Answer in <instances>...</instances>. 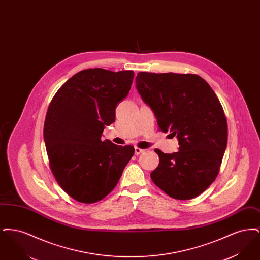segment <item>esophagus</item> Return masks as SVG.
Returning a JSON list of instances; mask_svg holds the SVG:
<instances>
[{"instance_id": "1", "label": "esophagus", "mask_w": 260, "mask_h": 260, "mask_svg": "<svg viewBox=\"0 0 260 260\" xmlns=\"http://www.w3.org/2000/svg\"><path fill=\"white\" fill-rule=\"evenodd\" d=\"M135 152H136V155H140L141 153L144 152V149H140L138 148V147H136V148H135Z\"/></svg>"}]
</instances>
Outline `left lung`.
<instances>
[{"instance_id": "8db88e82", "label": "left lung", "mask_w": 260, "mask_h": 260, "mask_svg": "<svg viewBox=\"0 0 260 260\" xmlns=\"http://www.w3.org/2000/svg\"><path fill=\"white\" fill-rule=\"evenodd\" d=\"M136 87L162 132H172L177 152L159 149L153 182L170 197L190 200L214 181L227 146L228 127L222 106L198 75L139 72Z\"/></svg>"}]
</instances>
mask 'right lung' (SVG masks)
<instances>
[{"instance_id":"1","label":"right lung","mask_w":260,"mask_h":260,"mask_svg":"<svg viewBox=\"0 0 260 260\" xmlns=\"http://www.w3.org/2000/svg\"><path fill=\"white\" fill-rule=\"evenodd\" d=\"M134 77V71L86 69L71 77L50 102L44 125L50 169L78 202L91 204L107 196L135 154L132 145L101 139Z\"/></svg>"}]
</instances>
